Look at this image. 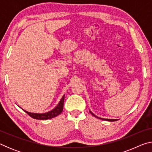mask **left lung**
<instances>
[{
  "instance_id": "obj_1",
  "label": "left lung",
  "mask_w": 152,
  "mask_h": 152,
  "mask_svg": "<svg viewBox=\"0 0 152 152\" xmlns=\"http://www.w3.org/2000/svg\"><path fill=\"white\" fill-rule=\"evenodd\" d=\"M91 112V114L93 115V116H94L95 117H97V118H99V119H102V120H104V121H117V119H102V118H100V117H96V115H94L93 113H92L91 111H90Z\"/></svg>"
}]
</instances>
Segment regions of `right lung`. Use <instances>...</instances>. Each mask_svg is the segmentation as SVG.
Returning <instances> with one entry per match:
<instances>
[{"label":"right lung","mask_w":152,"mask_h":152,"mask_svg":"<svg viewBox=\"0 0 152 152\" xmlns=\"http://www.w3.org/2000/svg\"><path fill=\"white\" fill-rule=\"evenodd\" d=\"M64 96H65V94L61 98L60 101L59 102L57 106H56L54 109L52 110H50L47 113H30L28 112L27 110L23 109L24 111L27 113L28 115H29L30 117L35 119H40V120H46V119H52L53 117H57L58 115L61 114V113L62 112L63 108H64Z\"/></svg>","instance_id":"right-lung-1"}]
</instances>
